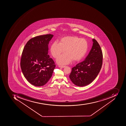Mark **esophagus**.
Wrapping results in <instances>:
<instances>
[{
  "label": "esophagus",
  "instance_id": "obj_1",
  "mask_svg": "<svg viewBox=\"0 0 126 126\" xmlns=\"http://www.w3.org/2000/svg\"><path fill=\"white\" fill-rule=\"evenodd\" d=\"M65 67V66H64V65H59V67L64 68Z\"/></svg>",
  "mask_w": 126,
  "mask_h": 126
}]
</instances>
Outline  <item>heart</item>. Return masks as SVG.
Instances as JSON below:
<instances>
[{
    "label": "heart",
    "instance_id": "1",
    "mask_svg": "<svg viewBox=\"0 0 126 126\" xmlns=\"http://www.w3.org/2000/svg\"><path fill=\"white\" fill-rule=\"evenodd\" d=\"M89 47L86 39L77 36L63 37L59 43L55 41L51 44L50 52L52 56L56 59L65 51L66 53L60 56L57 60L61 65L69 63L72 60L78 61L83 58Z\"/></svg>",
    "mask_w": 126,
    "mask_h": 126
}]
</instances>
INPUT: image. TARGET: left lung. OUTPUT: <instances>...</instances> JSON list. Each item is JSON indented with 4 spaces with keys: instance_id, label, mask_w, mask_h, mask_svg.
<instances>
[{
    "instance_id": "8db88e82",
    "label": "left lung",
    "mask_w": 126,
    "mask_h": 126,
    "mask_svg": "<svg viewBox=\"0 0 126 126\" xmlns=\"http://www.w3.org/2000/svg\"><path fill=\"white\" fill-rule=\"evenodd\" d=\"M92 49L85 60L72 68L70 79L77 86L83 87L92 82L102 68L103 54L100 45L93 39Z\"/></svg>"
}]
</instances>
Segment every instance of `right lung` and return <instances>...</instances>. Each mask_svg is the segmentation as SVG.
Masks as SVG:
<instances>
[{
    "instance_id": "add662e5",
    "label": "right lung",
    "mask_w": 126,
    "mask_h": 126,
    "mask_svg": "<svg viewBox=\"0 0 126 126\" xmlns=\"http://www.w3.org/2000/svg\"><path fill=\"white\" fill-rule=\"evenodd\" d=\"M51 34L37 36L28 41L24 48L20 65L27 80L34 86L46 84L56 67L48 54V44L53 37Z\"/></svg>"
}]
</instances>
